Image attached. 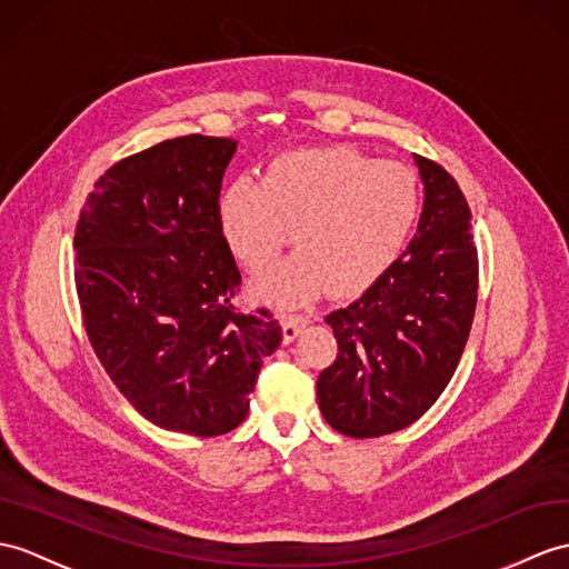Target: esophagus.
Wrapping results in <instances>:
<instances>
[{"mask_svg": "<svg viewBox=\"0 0 569 569\" xmlns=\"http://www.w3.org/2000/svg\"><path fill=\"white\" fill-rule=\"evenodd\" d=\"M306 325H308V317H302V315L283 317V341H286V345H290V341H293L300 335V329Z\"/></svg>", "mask_w": 569, "mask_h": 569, "instance_id": "34e87169", "label": "esophagus"}]
</instances>
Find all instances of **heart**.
Wrapping results in <instances>:
<instances>
[{
    "mask_svg": "<svg viewBox=\"0 0 569 569\" xmlns=\"http://www.w3.org/2000/svg\"><path fill=\"white\" fill-rule=\"evenodd\" d=\"M421 189L412 169L353 148L276 157L263 181L240 177L220 198V228L249 271H263L293 240L298 252L261 293L298 306L332 286L353 296L386 273L415 232Z\"/></svg>",
    "mask_w": 569,
    "mask_h": 569,
    "instance_id": "heart-1",
    "label": "heart"
}]
</instances>
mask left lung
<instances>
[{"instance_id": "8db88e82", "label": "left lung", "mask_w": 569, "mask_h": 569, "mask_svg": "<svg viewBox=\"0 0 569 569\" xmlns=\"http://www.w3.org/2000/svg\"><path fill=\"white\" fill-rule=\"evenodd\" d=\"M425 208L398 261L325 322L339 353L317 378L327 425L376 439L412 425L453 378L478 302L470 208L448 171L415 154Z\"/></svg>"}]
</instances>
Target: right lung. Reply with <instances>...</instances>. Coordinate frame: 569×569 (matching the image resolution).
<instances>
[{"label": "right lung", "instance_id": "add662e5", "mask_svg": "<svg viewBox=\"0 0 569 569\" xmlns=\"http://www.w3.org/2000/svg\"><path fill=\"white\" fill-rule=\"evenodd\" d=\"M237 140L183 136L116 162L74 230L87 337L123 398L154 427L237 429L263 359L281 345L269 310L237 308L242 276L220 228Z\"/></svg>", "mask_w": 569, "mask_h": 569}]
</instances>
